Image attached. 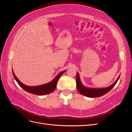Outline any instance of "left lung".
Instances as JSON below:
<instances>
[{"instance_id":"obj_1","label":"left lung","mask_w":132,"mask_h":132,"mask_svg":"<svg viewBox=\"0 0 132 132\" xmlns=\"http://www.w3.org/2000/svg\"><path fill=\"white\" fill-rule=\"evenodd\" d=\"M120 77V75H119L117 79L116 80V81L110 85L109 87H105V88H101V89H95V88H88L84 86L80 80L79 75L78 73L77 72V90L79 91L80 94L81 95L89 97H98L102 96L104 95L105 94H107L108 92H109L113 87L116 84L117 82L118 81V79Z\"/></svg>"}]
</instances>
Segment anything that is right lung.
I'll use <instances>...</instances> for the list:
<instances>
[{
	"label": "right lung",
	"mask_w": 132,
	"mask_h": 132,
	"mask_svg": "<svg viewBox=\"0 0 132 132\" xmlns=\"http://www.w3.org/2000/svg\"><path fill=\"white\" fill-rule=\"evenodd\" d=\"M12 71H13V76L15 79L16 80V81H17L18 84L20 86L23 90H25V91L28 92V93L32 94L37 95H44L52 93V92L55 90V89L56 88L57 82L59 78L61 77V76L65 72V70L63 71L61 73H60L57 77L51 82L45 84L36 86H29L23 84L16 77V75H15L13 70H12Z\"/></svg>",
	"instance_id": "right-lung-1"
}]
</instances>
